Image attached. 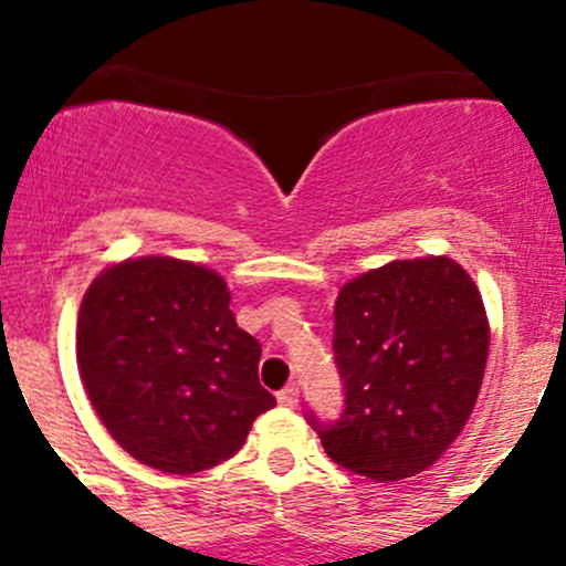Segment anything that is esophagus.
Returning <instances> with one entry per match:
<instances>
[{"mask_svg": "<svg viewBox=\"0 0 566 566\" xmlns=\"http://www.w3.org/2000/svg\"><path fill=\"white\" fill-rule=\"evenodd\" d=\"M297 396H301V388L297 386H287V388H282V391L276 394V399H279V405L282 407H297Z\"/></svg>", "mask_w": 566, "mask_h": 566, "instance_id": "34e87169", "label": "esophagus"}]
</instances>
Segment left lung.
<instances>
[{
	"label": "left lung",
	"instance_id": "8db88e82",
	"mask_svg": "<svg viewBox=\"0 0 566 566\" xmlns=\"http://www.w3.org/2000/svg\"><path fill=\"white\" fill-rule=\"evenodd\" d=\"M333 350L346 405L333 423L305 418L337 465L399 482L437 463L469 423L490 324L450 258L394 261L340 290Z\"/></svg>",
	"mask_w": 566,
	"mask_h": 566
}]
</instances>
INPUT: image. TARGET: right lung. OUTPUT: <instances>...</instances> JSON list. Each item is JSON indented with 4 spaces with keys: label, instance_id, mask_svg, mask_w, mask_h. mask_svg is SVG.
<instances>
[{
    "label": "right lung",
    "instance_id": "obj_1",
    "mask_svg": "<svg viewBox=\"0 0 566 566\" xmlns=\"http://www.w3.org/2000/svg\"><path fill=\"white\" fill-rule=\"evenodd\" d=\"M229 303L223 276L175 258H135L90 284L76 322L84 391L143 465L212 469L276 405L258 382L261 343Z\"/></svg>",
    "mask_w": 566,
    "mask_h": 566
}]
</instances>
